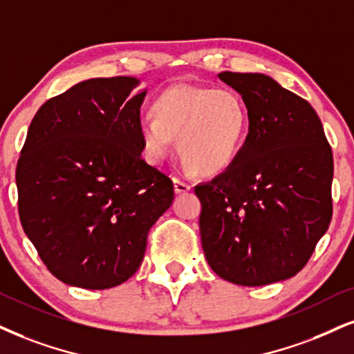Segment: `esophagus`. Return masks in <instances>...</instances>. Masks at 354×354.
Masks as SVG:
<instances>
[{"instance_id": "esophagus-1", "label": "esophagus", "mask_w": 354, "mask_h": 354, "mask_svg": "<svg viewBox=\"0 0 354 354\" xmlns=\"http://www.w3.org/2000/svg\"><path fill=\"white\" fill-rule=\"evenodd\" d=\"M192 189L190 184H187V182L180 180V178H174V190H176V194H185V192H189Z\"/></svg>"}]
</instances>
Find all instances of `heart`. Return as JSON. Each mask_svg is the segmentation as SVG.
<instances>
[{
  "instance_id": "1",
  "label": "heart",
  "mask_w": 354,
  "mask_h": 354,
  "mask_svg": "<svg viewBox=\"0 0 354 354\" xmlns=\"http://www.w3.org/2000/svg\"><path fill=\"white\" fill-rule=\"evenodd\" d=\"M250 129L246 103L231 88L180 84L164 90L154 102V115L139 118L144 152L160 162L178 138V152L198 176L228 169L241 151Z\"/></svg>"
}]
</instances>
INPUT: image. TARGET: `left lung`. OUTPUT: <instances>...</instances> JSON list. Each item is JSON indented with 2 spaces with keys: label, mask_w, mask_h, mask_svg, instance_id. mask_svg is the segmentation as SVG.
I'll return each mask as SVG.
<instances>
[{
  "label": "left lung",
  "mask_w": 354,
  "mask_h": 354,
  "mask_svg": "<svg viewBox=\"0 0 354 354\" xmlns=\"http://www.w3.org/2000/svg\"><path fill=\"white\" fill-rule=\"evenodd\" d=\"M250 111L233 164L195 187L200 236L210 268L238 286L294 277L333 215V154L307 100L263 73H220Z\"/></svg>",
  "instance_id": "obj_1"
}]
</instances>
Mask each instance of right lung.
<instances>
[{"label": "right lung", "instance_id": "right-lung-1", "mask_svg": "<svg viewBox=\"0 0 354 354\" xmlns=\"http://www.w3.org/2000/svg\"><path fill=\"white\" fill-rule=\"evenodd\" d=\"M133 77L91 78L47 100L16 167L24 233L52 276L102 290L136 272L172 180L141 157Z\"/></svg>", "mask_w": 354, "mask_h": 354}]
</instances>
